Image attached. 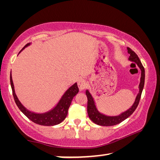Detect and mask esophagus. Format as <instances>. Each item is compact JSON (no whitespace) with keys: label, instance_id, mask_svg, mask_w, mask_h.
Returning <instances> with one entry per match:
<instances>
[{"label":"esophagus","instance_id":"1","mask_svg":"<svg viewBox=\"0 0 160 160\" xmlns=\"http://www.w3.org/2000/svg\"><path fill=\"white\" fill-rule=\"evenodd\" d=\"M78 85H79V88L80 90H83L87 88V82H85V80L80 79L78 80Z\"/></svg>","mask_w":160,"mask_h":160}]
</instances>
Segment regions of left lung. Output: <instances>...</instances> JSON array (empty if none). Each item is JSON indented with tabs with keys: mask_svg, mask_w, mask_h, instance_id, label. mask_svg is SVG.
Masks as SVG:
<instances>
[{
	"mask_svg": "<svg viewBox=\"0 0 160 160\" xmlns=\"http://www.w3.org/2000/svg\"><path fill=\"white\" fill-rule=\"evenodd\" d=\"M128 50V53L130 55L129 56V61L137 64V66H138L139 68L141 70V77H140V82L139 84V92L138 93L136 97H135V102L132 105L131 108H129L128 110H126V112L121 113V114L118 116H107L103 113H100L97 108L96 107L95 102H94V98L92 96L90 92L88 90H87L85 93L87 97H88V113L90 118L93 121L94 123L97 124L99 126H114L116 124H118L122 122L123 121L125 120L127 118H128L132 113L135 112V110L136 109L138 105L139 104L140 97H141V94L144 88V84H145V69L144 67L141 63V61L138 58V56H137V54L135 53L130 48H127Z\"/></svg>",
	"mask_w": 160,
	"mask_h": 160,
	"instance_id": "1",
	"label": "left lung"
}]
</instances>
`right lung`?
<instances>
[{
    "label": "right lung",
    "mask_w": 160,
    "mask_h": 160,
    "mask_svg": "<svg viewBox=\"0 0 160 160\" xmlns=\"http://www.w3.org/2000/svg\"><path fill=\"white\" fill-rule=\"evenodd\" d=\"M30 45V43L27 44L25 47L22 49L19 53H20L22 51L25 47H28ZM10 85H11L12 91V95L14 97L15 102L18 107L19 109L25 114L27 117L29 119H30L34 123L39 124V125L42 126H55L61 123L65 118H66V116L68 114V111L69 107L73 97L76 95L79 92V89L78 88L77 83L75 82L74 85H72L71 87L68 89L66 92L63 94L62 96L61 99L59 100V102L56 106L50 111L47 112L43 113H37L34 112H32L21 104V102L19 101L17 95H16L15 89H14V85H13L12 79V75L10 73Z\"/></svg>",
    "instance_id": "obj_1"
}]
</instances>
